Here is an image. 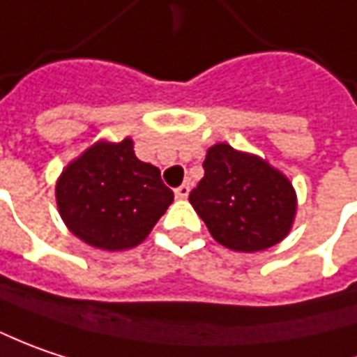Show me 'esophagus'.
<instances>
[{
    "label": "esophagus",
    "mask_w": 357,
    "mask_h": 357,
    "mask_svg": "<svg viewBox=\"0 0 357 357\" xmlns=\"http://www.w3.org/2000/svg\"><path fill=\"white\" fill-rule=\"evenodd\" d=\"M188 192H190V185H188V183H183L181 187L174 188V195H176V199H187Z\"/></svg>",
    "instance_id": "obj_1"
}]
</instances>
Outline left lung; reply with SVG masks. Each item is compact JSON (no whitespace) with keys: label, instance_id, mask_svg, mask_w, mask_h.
<instances>
[{"label":"left lung","instance_id":"1","mask_svg":"<svg viewBox=\"0 0 357 357\" xmlns=\"http://www.w3.org/2000/svg\"><path fill=\"white\" fill-rule=\"evenodd\" d=\"M203 169L205 176L190 190L188 201L217 243L255 253L287 237L297 197L283 172L223 142L206 151Z\"/></svg>","mask_w":357,"mask_h":357}]
</instances>
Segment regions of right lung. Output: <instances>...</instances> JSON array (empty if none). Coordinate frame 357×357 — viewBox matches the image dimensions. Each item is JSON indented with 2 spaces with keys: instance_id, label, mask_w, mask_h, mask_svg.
<instances>
[{
  "instance_id": "obj_1",
  "label": "right lung",
  "mask_w": 357,
  "mask_h": 357,
  "mask_svg": "<svg viewBox=\"0 0 357 357\" xmlns=\"http://www.w3.org/2000/svg\"><path fill=\"white\" fill-rule=\"evenodd\" d=\"M172 199L160 170L136 158L130 138L100 140L72 160L56 183V203L66 227L104 251L142 243Z\"/></svg>"
}]
</instances>
